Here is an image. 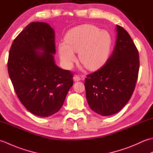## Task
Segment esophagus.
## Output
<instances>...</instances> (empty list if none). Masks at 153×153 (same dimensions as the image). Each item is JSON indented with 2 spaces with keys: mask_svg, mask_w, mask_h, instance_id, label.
Instances as JSON below:
<instances>
[{
  "mask_svg": "<svg viewBox=\"0 0 153 153\" xmlns=\"http://www.w3.org/2000/svg\"><path fill=\"white\" fill-rule=\"evenodd\" d=\"M74 82H79V81L81 80V78L78 76L76 75V76H74Z\"/></svg>",
  "mask_w": 153,
  "mask_h": 153,
  "instance_id": "esophagus-1",
  "label": "esophagus"
}]
</instances>
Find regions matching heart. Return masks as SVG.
Masks as SVG:
<instances>
[{
    "instance_id": "1",
    "label": "heart",
    "mask_w": 153,
    "mask_h": 153,
    "mask_svg": "<svg viewBox=\"0 0 153 153\" xmlns=\"http://www.w3.org/2000/svg\"><path fill=\"white\" fill-rule=\"evenodd\" d=\"M108 31L90 24L71 29L65 37V43L58 45V54L64 66L70 68L78 53L79 61L87 70H95L106 62L112 45Z\"/></svg>"
}]
</instances>
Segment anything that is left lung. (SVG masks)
Wrapping results in <instances>:
<instances>
[{"label": "left lung", "instance_id": "1", "mask_svg": "<svg viewBox=\"0 0 153 153\" xmlns=\"http://www.w3.org/2000/svg\"><path fill=\"white\" fill-rule=\"evenodd\" d=\"M116 43L112 54L98 71L85 80L86 98L92 110L101 116L118 112L130 99L139 69L138 51L130 35L116 25Z\"/></svg>", "mask_w": 153, "mask_h": 153}]
</instances>
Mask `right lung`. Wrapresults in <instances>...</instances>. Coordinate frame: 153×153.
I'll use <instances>...</instances> for the list:
<instances>
[{
	"label": "right lung",
	"mask_w": 153,
	"mask_h": 153,
	"mask_svg": "<svg viewBox=\"0 0 153 153\" xmlns=\"http://www.w3.org/2000/svg\"><path fill=\"white\" fill-rule=\"evenodd\" d=\"M54 31L45 22L27 25L13 41L8 71L22 105L34 115L47 117L62 106L73 85V74L55 64Z\"/></svg>",
	"instance_id": "obj_1"
}]
</instances>
